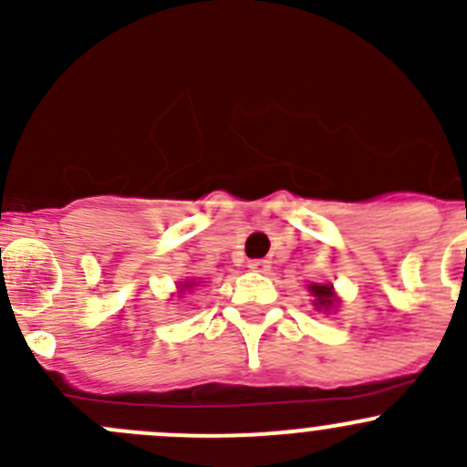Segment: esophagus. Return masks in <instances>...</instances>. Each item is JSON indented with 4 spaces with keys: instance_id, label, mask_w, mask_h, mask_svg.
Listing matches in <instances>:
<instances>
[{
    "instance_id": "esophagus-1",
    "label": "esophagus",
    "mask_w": 467,
    "mask_h": 467,
    "mask_svg": "<svg viewBox=\"0 0 467 467\" xmlns=\"http://www.w3.org/2000/svg\"><path fill=\"white\" fill-rule=\"evenodd\" d=\"M248 268H251V271H255V273H266L268 268H271V262H268V260H251V262H248Z\"/></svg>"
}]
</instances>
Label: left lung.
<instances>
[{"instance_id":"left-lung-1","label":"left lung","mask_w":467,"mask_h":467,"mask_svg":"<svg viewBox=\"0 0 467 467\" xmlns=\"http://www.w3.org/2000/svg\"><path fill=\"white\" fill-rule=\"evenodd\" d=\"M309 291L314 294V298H317V305H321V307H332L334 303V294H332V286L327 285H312L309 286Z\"/></svg>"}]
</instances>
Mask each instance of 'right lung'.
I'll return each mask as SVG.
<instances>
[{"mask_svg":"<svg viewBox=\"0 0 467 467\" xmlns=\"http://www.w3.org/2000/svg\"><path fill=\"white\" fill-rule=\"evenodd\" d=\"M185 286H194V282H187V285Z\"/></svg>","mask_w":467,"mask_h":467,"instance_id":"add662e5","label":"right lung"}]
</instances>
